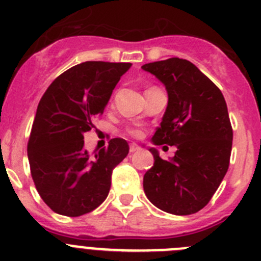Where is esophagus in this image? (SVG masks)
I'll return each mask as SVG.
<instances>
[{"label": "esophagus", "mask_w": 261, "mask_h": 261, "mask_svg": "<svg viewBox=\"0 0 261 261\" xmlns=\"http://www.w3.org/2000/svg\"><path fill=\"white\" fill-rule=\"evenodd\" d=\"M140 149L141 147L138 146L137 143H130V146H129V151L130 152H136V151H138Z\"/></svg>", "instance_id": "esophagus-1"}]
</instances>
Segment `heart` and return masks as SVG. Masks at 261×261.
<instances>
[{
	"mask_svg": "<svg viewBox=\"0 0 261 261\" xmlns=\"http://www.w3.org/2000/svg\"><path fill=\"white\" fill-rule=\"evenodd\" d=\"M126 132H128L130 136H133V137H140V136H141V130H140V129L128 128V129H126Z\"/></svg>",
	"mask_w": 261,
	"mask_h": 261,
	"instance_id": "1",
	"label": "heart"
}]
</instances>
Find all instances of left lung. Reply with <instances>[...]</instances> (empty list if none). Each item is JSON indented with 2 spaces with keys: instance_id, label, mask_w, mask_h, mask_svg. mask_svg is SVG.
Returning <instances> with one entry per match:
<instances>
[{
  "instance_id": "8db88e82",
  "label": "left lung",
  "mask_w": 261,
  "mask_h": 261,
  "mask_svg": "<svg viewBox=\"0 0 261 261\" xmlns=\"http://www.w3.org/2000/svg\"><path fill=\"white\" fill-rule=\"evenodd\" d=\"M164 84L168 106L152 136L154 145L176 146L171 160L154 147V166L143 190L162 211L191 215L211 200L229 168L233 129L223 93L191 62L180 58L143 64Z\"/></svg>"
}]
</instances>
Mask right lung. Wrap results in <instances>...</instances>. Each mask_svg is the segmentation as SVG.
I'll list each match as a JSON object with an SVG mask.
<instances>
[{"instance_id":"right-lung-1","label":"right lung","mask_w":261,"mask_h":261,"mask_svg":"<svg viewBox=\"0 0 261 261\" xmlns=\"http://www.w3.org/2000/svg\"><path fill=\"white\" fill-rule=\"evenodd\" d=\"M130 63L84 62L50 84L37 106L28 160L38 194L59 215L92 212L109 195L112 169L128 155V142L112 138L90 155L84 133L103 110Z\"/></svg>"}]
</instances>
